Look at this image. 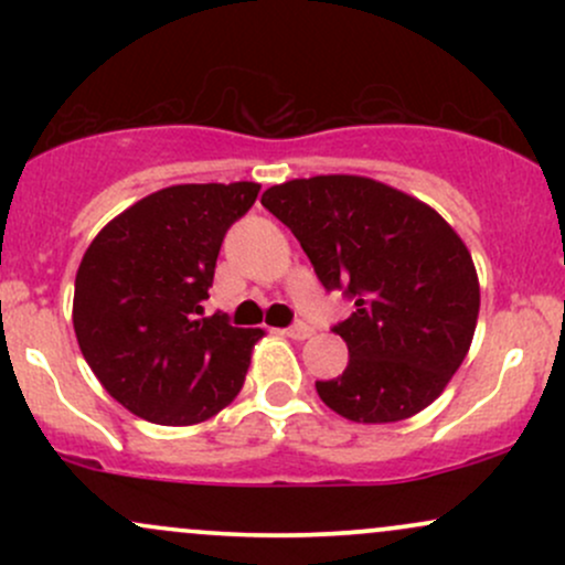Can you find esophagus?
<instances>
[{
  "label": "esophagus",
  "instance_id": "esophagus-1",
  "mask_svg": "<svg viewBox=\"0 0 565 565\" xmlns=\"http://www.w3.org/2000/svg\"><path fill=\"white\" fill-rule=\"evenodd\" d=\"M284 332H287L291 340H308V337L313 334V327H308V323H305V321H295V323H291V327L284 329Z\"/></svg>",
  "mask_w": 565,
  "mask_h": 565
}]
</instances>
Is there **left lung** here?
Wrapping results in <instances>:
<instances>
[{
    "label": "left lung",
    "mask_w": 565,
    "mask_h": 565,
    "mask_svg": "<svg viewBox=\"0 0 565 565\" xmlns=\"http://www.w3.org/2000/svg\"><path fill=\"white\" fill-rule=\"evenodd\" d=\"M295 233L323 289L355 310L332 327L348 345L340 377L319 380L353 423H398L444 393L468 355L481 289L468 246L423 201L377 180L319 174L263 193Z\"/></svg>",
    "instance_id": "obj_1"
}]
</instances>
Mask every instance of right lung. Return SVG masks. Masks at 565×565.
I'll use <instances>...</instances> for the list:
<instances>
[{
	"label": "right lung",
	"instance_id": "obj_1",
	"mask_svg": "<svg viewBox=\"0 0 565 565\" xmlns=\"http://www.w3.org/2000/svg\"><path fill=\"white\" fill-rule=\"evenodd\" d=\"M257 183L172 185L111 220L84 252L74 332L100 385L138 417L196 425L242 391L263 329L204 316L225 233Z\"/></svg>",
	"mask_w": 565,
	"mask_h": 565
}]
</instances>
